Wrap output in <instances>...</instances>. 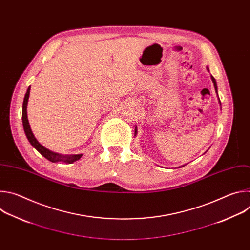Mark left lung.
Instances as JSON below:
<instances>
[{"label":"left lung","instance_id":"obj_1","mask_svg":"<svg viewBox=\"0 0 250 250\" xmlns=\"http://www.w3.org/2000/svg\"><path fill=\"white\" fill-rule=\"evenodd\" d=\"M207 70L209 72V69H208V66H207ZM210 79H211V81H212V83H213V87H215L216 93H217V95H218V85H217V81H216L215 78H213V76H211V75H210ZM218 98H219V95H218ZM219 103H220V105H222V104H221L220 98H219ZM221 108H222V106H221ZM134 134H137V127H136V125H135V128H134ZM183 166H185V165H182V166H180V167H183ZM180 167H179V168H180Z\"/></svg>","mask_w":250,"mask_h":250}]
</instances>
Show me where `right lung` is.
I'll return each instance as SVG.
<instances>
[{
    "mask_svg": "<svg viewBox=\"0 0 250 250\" xmlns=\"http://www.w3.org/2000/svg\"><path fill=\"white\" fill-rule=\"evenodd\" d=\"M29 92H30V86L27 88V91L24 95V99H23V103H22V117H21L24 133L29 141V144L35 149H37L43 157H45L46 159H48L51 162H64L66 164H70V163H73L74 161L79 160L83 154H61V153L51 151V150L47 149L46 147H44L43 146H42L38 141V139L35 138L31 128H30L28 119H27V113H26V106H27V102H28V98H29Z\"/></svg>",
    "mask_w": 250,
    "mask_h": 250,
    "instance_id": "add662e5",
    "label": "right lung"
}]
</instances>
